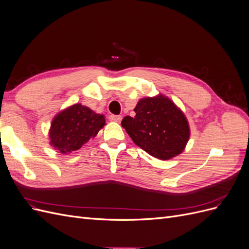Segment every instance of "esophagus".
I'll list each match as a JSON object with an SVG mask.
<instances>
[{
    "instance_id": "esophagus-1",
    "label": "esophagus",
    "mask_w": 249,
    "mask_h": 249,
    "mask_svg": "<svg viewBox=\"0 0 249 249\" xmlns=\"http://www.w3.org/2000/svg\"><path fill=\"white\" fill-rule=\"evenodd\" d=\"M122 116L120 115H110L109 116V119L111 120V122H115V123H120L122 122Z\"/></svg>"
}]
</instances>
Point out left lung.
Listing matches in <instances>:
<instances>
[{"label": "left lung", "mask_w": 249, "mask_h": 249, "mask_svg": "<svg viewBox=\"0 0 249 249\" xmlns=\"http://www.w3.org/2000/svg\"><path fill=\"white\" fill-rule=\"evenodd\" d=\"M134 117L125 116L122 125L134 143L150 156L168 160L184 150L190 130L183 112L163 95L138 102Z\"/></svg>", "instance_id": "1"}]
</instances>
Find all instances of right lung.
I'll use <instances>...</instances> for the list:
<instances>
[{
  "label": "right lung",
  "instance_id": "add662e5",
  "mask_svg": "<svg viewBox=\"0 0 249 249\" xmlns=\"http://www.w3.org/2000/svg\"><path fill=\"white\" fill-rule=\"evenodd\" d=\"M105 125L104 115L81 104L60 112L51 124V144L61 153L78 150Z\"/></svg>",
  "mask_w": 249,
  "mask_h": 249
}]
</instances>
